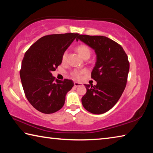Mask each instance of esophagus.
<instances>
[{
	"label": "esophagus",
	"instance_id": "1",
	"mask_svg": "<svg viewBox=\"0 0 153 153\" xmlns=\"http://www.w3.org/2000/svg\"><path fill=\"white\" fill-rule=\"evenodd\" d=\"M82 83H80V82H74V86L76 87L80 86H82Z\"/></svg>",
	"mask_w": 153,
	"mask_h": 153
}]
</instances>
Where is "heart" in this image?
Returning a JSON list of instances; mask_svg holds the SVG:
<instances>
[{
    "label": "heart",
    "mask_w": 153,
    "mask_h": 153,
    "mask_svg": "<svg viewBox=\"0 0 153 153\" xmlns=\"http://www.w3.org/2000/svg\"><path fill=\"white\" fill-rule=\"evenodd\" d=\"M76 51H77V53L79 54V55L84 59L86 57H90V54H91V50H90L89 46L86 45H80L79 46H77L76 48ZM67 52H65L63 55V56H62V61H65L67 59ZM85 72H86V70H84V69H82V70H74L71 72V74L72 76L75 77V78L79 79L81 77L82 75L83 74H84Z\"/></svg>",
    "instance_id": "b5f03b06"
}]
</instances>
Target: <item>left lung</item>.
<instances>
[{
	"label": "left lung",
	"mask_w": 153,
	"mask_h": 153,
	"mask_svg": "<svg viewBox=\"0 0 153 153\" xmlns=\"http://www.w3.org/2000/svg\"><path fill=\"white\" fill-rule=\"evenodd\" d=\"M78 40L94 49L97 55L91 77L97 84H84L87 92L82 103L90 113H105L114 107L125 90L129 69L128 57L120 45L106 36L79 35L76 38Z\"/></svg>",
	"instance_id": "obj_1"
}]
</instances>
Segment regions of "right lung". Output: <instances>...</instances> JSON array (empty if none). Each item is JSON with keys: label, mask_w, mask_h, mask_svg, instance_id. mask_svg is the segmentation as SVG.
Wrapping results in <instances>:
<instances>
[{"label": "right lung", "mask_w": 153, "mask_h": 153, "mask_svg": "<svg viewBox=\"0 0 153 153\" xmlns=\"http://www.w3.org/2000/svg\"><path fill=\"white\" fill-rule=\"evenodd\" d=\"M78 35L67 33L45 36L25 54L20 70L22 86L28 101L41 113L51 114L60 110L67 93L74 86L71 79L55 80L52 71L61 64L65 51Z\"/></svg>", "instance_id": "add662e5"}]
</instances>
